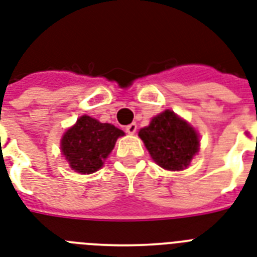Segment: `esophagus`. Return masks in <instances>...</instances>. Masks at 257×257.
<instances>
[{
  "label": "esophagus",
  "mask_w": 257,
  "mask_h": 257,
  "mask_svg": "<svg viewBox=\"0 0 257 257\" xmlns=\"http://www.w3.org/2000/svg\"><path fill=\"white\" fill-rule=\"evenodd\" d=\"M125 131H126V133H129V135H133V133H136V131H137V124L136 122H132V124H129L125 126Z\"/></svg>",
  "instance_id": "obj_1"
}]
</instances>
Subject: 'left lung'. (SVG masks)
<instances>
[{
    "label": "left lung",
    "instance_id": "left-lung-1",
    "mask_svg": "<svg viewBox=\"0 0 257 257\" xmlns=\"http://www.w3.org/2000/svg\"><path fill=\"white\" fill-rule=\"evenodd\" d=\"M150 156L166 170H183L199 147L197 132L173 110L152 118L149 126L139 132Z\"/></svg>",
    "mask_w": 257,
    "mask_h": 257
}]
</instances>
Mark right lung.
<instances>
[{
    "mask_svg": "<svg viewBox=\"0 0 257 257\" xmlns=\"http://www.w3.org/2000/svg\"><path fill=\"white\" fill-rule=\"evenodd\" d=\"M120 136H124V132L113 125L81 116L63 136L60 147L75 172L91 174L103 166Z\"/></svg>",
    "mask_w": 257,
    "mask_h": 257,
    "instance_id": "right-lung-1",
    "label": "right lung"
}]
</instances>
